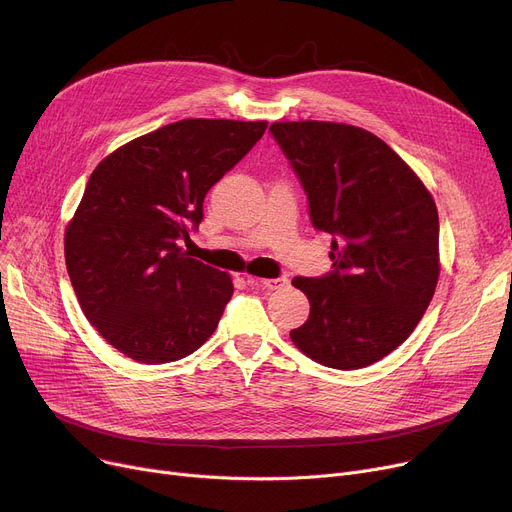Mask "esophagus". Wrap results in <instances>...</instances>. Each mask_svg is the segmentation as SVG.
I'll return each instance as SVG.
<instances>
[{"label": "esophagus", "mask_w": 512, "mask_h": 512, "mask_svg": "<svg viewBox=\"0 0 512 512\" xmlns=\"http://www.w3.org/2000/svg\"><path fill=\"white\" fill-rule=\"evenodd\" d=\"M248 283L254 285V287H262L266 291H279L285 285H289V279L287 277H277V279H254V277H248Z\"/></svg>", "instance_id": "1"}]
</instances>
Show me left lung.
<instances>
[{
    "instance_id": "1",
    "label": "left lung",
    "mask_w": 512,
    "mask_h": 512,
    "mask_svg": "<svg viewBox=\"0 0 512 512\" xmlns=\"http://www.w3.org/2000/svg\"><path fill=\"white\" fill-rule=\"evenodd\" d=\"M268 131L305 190L311 225L332 235V270L293 279L311 309L291 340L324 367H369L412 334L435 295V201L402 157L365 129L301 121Z\"/></svg>"
}]
</instances>
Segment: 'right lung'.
<instances>
[{"instance_id": "1", "label": "right lung", "mask_w": 512, "mask_h": 512, "mask_svg": "<svg viewBox=\"0 0 512 512\" xmlns=\"http://www.w3.org/2000/svg\"><path fill=\"white\" fill-rule=\"evenodd\" d=\"M264 131V121H178L92 172L65 231V264L88 322L129 359L180 361L215 332L231 279L182 244L203 221L207 192Z\"/></svg>"}]
</instances>
